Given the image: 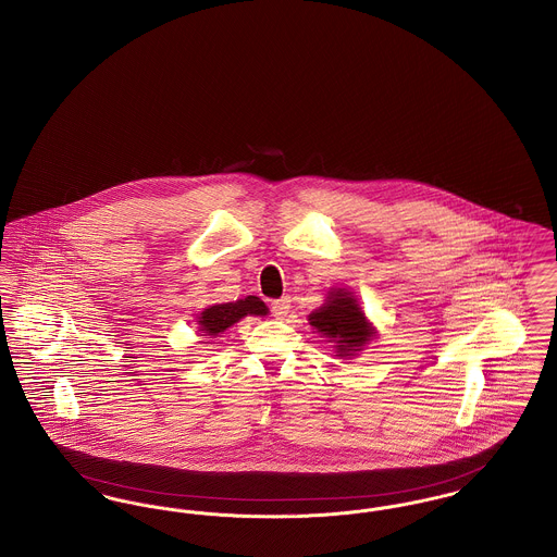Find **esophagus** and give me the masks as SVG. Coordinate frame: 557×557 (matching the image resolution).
I'll return each mask as SVG.
<instances>
[{
	"instance_id": "1",
	"label": "esophagus",
	"mask_w": 557,
	"mask_h": 557,
	"mask_svg": "<svg viewBox=\"0 0 557 557\" xmlns=\"http://www.w3.org/2000/svg\"><path fill=\"white\" fill-rule=\"evenodd\" d=\"M290 307H293V300H290V296H282V298H277V300H273L271 302V313L275 315V318H286L288 315V311H290Z\"/></svg>"
}]
</instances>
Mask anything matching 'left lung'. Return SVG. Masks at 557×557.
I'll use <instances>...</instances> for the list:
<instances>
[{
	"label": "left lung",
	"instance_id": "left-lung-1",
	"mask_svg": "<svg viewBox=\"0 0 557 557\" xmlns=\"http://www.w3.org/2000/svg\"><path fill=\"white\" fill-rule=\"evenodd\" d=\"M309 324L334 345L338 358H351L374 336L358 300L345 288L327 293L326 302L309 315Z\"/></svg>",
	"mask_w": 557,
	"mask_h": 557
}]
</instances>
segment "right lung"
I'll list each match as a JSON object with an SVG mask.
<instances>
[{
    "mask_svg": "<svg viewBox=\"0 0 557 557\" xmlns=\"http://www.w3.org/2000/svg\"><path fill=\"white\" fill-rule=\"evenodd\" d=\"M267 313H269V309L259 296H246L235 302L212 305V307L203 309L197 318V324H199L201 336H219L221 332L237 324L246 315H267Z\"/></svg>",
    "mask_w": 557,
    "mask_h": 557,
    "instance_id": "obj_1",
    "label": "right lung"
}]
</instances>
